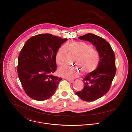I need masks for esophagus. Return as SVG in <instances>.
<instances>
[{
	"instance_id": "obj_1",
	"label": "esophagus",
	"mask_w": 132,
	"mask_h": 132,
	"mask_svg": "<svg viewBox=\"0 0 132 132\" xmlns=\"http://www.w3.org/2000/svg\"><path fill=\"white\" fill-rule=\"evenodd\" d=\"M67 80L68 81H69L71 83H74V81L73 80H71V79H67Z\"/></svg>"
}]
</instances>
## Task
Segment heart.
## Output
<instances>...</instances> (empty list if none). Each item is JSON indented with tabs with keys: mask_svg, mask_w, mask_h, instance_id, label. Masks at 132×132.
<instances>
[{
	"mask_svg": "<svg viewBox=\"0 0 132 132\" xmlns=\"http://www.w3.org/2000/svg\"><path fill=\"white\" fill-rule=\"evenodd\" d=\"M68 50L70 53L76 55L73 62L84 74L91 73L97 68L100 60L98 53L93 50L90 45L80 41L71 42L58 48L55 58L59 65L66 63ZM58 73L60 76L70 79L80 75V70L77 67H63L58 69Z\"/></svg>",
	"mask_w": 132,
	"mask_h": 132,
	"instance_id": "1",
	"label": "heart"
}]
</instances>
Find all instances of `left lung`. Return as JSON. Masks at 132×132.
Wrapping results in <instances>:
<instances>
[{
	"instance_id": "8db88e82",
	"label": "left lung",
	"mask_w": 132,
	"mask_h": 132,
	"mask_svg": "<svg viewBox=\"0 0 132 132\" xmlns=\"http://www.w3.org/2000/svg\"><path fill=\"white\" fill-rule=\"evenodd\" d=\"M78 38L87 40L95 46L100 56L98 67L82 80L84 87L76 94L82 100L92 102L107 94L116 74L115 56L108 42L93 34H88Z\"/></svg>"
}]
</instances>
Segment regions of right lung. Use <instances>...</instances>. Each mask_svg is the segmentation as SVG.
Returning a JSON list of instances; mask_svg holds the SVG:
<instances>
[{"mask_svg":"<svg viewBox=\"0 0 132 132\" xmlns=\"http://www.w3.org/2000/svg\"><path fill=\"white\" fill-rule=\"evenodd\" d=\"M67 40L44 34L25 43L19 54L17 72L25 92L31 98L42 101L54 94L62 80L52 75L56 70V53Z\"/></svg>","mask_w":132,"mask_h":132,"instance_id":"right-lung-1","label":"right lung"}]
</instances>
